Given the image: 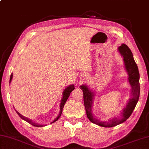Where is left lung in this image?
<instances>
[{
	"label": "left lung",
	"mask_w": 149,
	"mask_h": 149,
	"mask_svg": "<svg viewBox=\"0 0 149 149\" xmlns=\"http://www.w3.org/2000/svg\"><path fill=\"white\" fill-rule=\"evenodd\" d=\"M118 49L122 57H123L125 69L128 75V81L131 86L132 94V97L129 100L126 107L123 109L120 116L110 120L108 122L101 121L94 118L92 114V104L93 99L94 97V93H93L92 91H91L86 85H82L79 87L84 93V103L88 118L92 123L96 124L100 126H102V127H113L125 122L132 114L139 98L140 75L138 67L133 58L132 53L129 47L125 44H122L121 46L118 48Z\"/></svg>",
	"instance_id": "1"
}]
</instances>
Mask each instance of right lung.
I'll return each instance as SVG.
<instances>
[{
  "label": "right lung",
  "mask_w": 149,
  "mask_h": 149,
  "mask_svg": "<svg viewBox=\"0 0 149 149\" xmlns=\"http://www.w3.org/2000/svg\"><path fill=\"white\" fill-rule=\"evenodd\" d=\"M12 78H13V74H11V75H10L9 83H10V82H11V80H12ZM74 89H75L74 85H70V86H68V87L66 88L65 90H63V97H62V98H61V104H60V111H59V113L58 116H57V118L54 120H53V122H52V123H51V124L53 123L55 121H57V120L59 118V117L61 116V115L62 114V110H63V106H64V105H65V104L66 102V101H67V100H68V98L69 97V96H70L71 92H72V91L74 90ZM17 114L20 116V118H21L22 119L26 121V122H27V123H29L30 124H31V125L34 126H37V127H41V126H43V125H41V124H37V123H34V122H33L31 120H30L29 118H28L23 116V115H21V114H20V113L18 112L17 111Z\"/></svg>",
  "instance_id": "obj_1"
}]
</instances>
